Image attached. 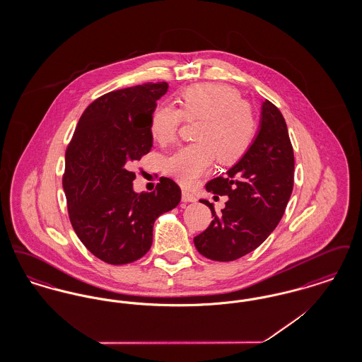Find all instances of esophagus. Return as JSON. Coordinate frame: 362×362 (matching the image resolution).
Returning a JSON list of instances; mask_svg holds the SVG:
<instances>
[{
    "label": "esophagus",
    "instance_id": "34e87169",
    "mask_svg": "<svg viewBox=\"0 0 362 362\" xmlns=\"http://www.w3.org/2000/svg\"><path fill=\"white\" fill-rule=\"evenodd\" d=\"M182 201H183V202H195L197 198H195L191 192H189V191H183V192H182Z\"/></svg>",
    "mask_w": 362,
    "mask_h": 362
}]
</instances>
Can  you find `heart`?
I'll return each instance as SVG.
<instances>
[{
    "label": "heart",
    "mask_w": 362,
    "mask_h": 362,
    "mask_svg": "<svg viewBox=\"0 0 362 362\" xmlns=\"http://www.w3.org/2000/svg\"><path fill=\"white\" fill-rule=\"evenodd\" d=\"M180 110L160 104L152 115L151 132L160 144L176 137L185 121H198L195 139L164 161V173L185 187L192 186L213 165L236 163L251 146L257 122L239 90L225 84H198L186 88L179 98Z\"/></svg>",
    "instance_id": "obj_1"
}]
</instances>
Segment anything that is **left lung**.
<instances>
[{
  "label": "left lung",
  "instance_id": "8db88e82",
  "mask_svg": "<svg viewBox=\"0 0 362 362\" xmlns=\"http://www.w3.org/2000/svg\"><path fill=\"white\" fill-rule=\"evenodd\" d=\"M294 155L286 122L274 104L264 100L258 136L226 176L211 179L207 191L226 195L221 214L205 199L213 221L194 238L198 252L217 262L241 258L269 238L289 202Z\"/></svg>",
  "mask_w": 362,
  "mask_h": 362
}]
</instances>
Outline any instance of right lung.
Segmentation results:
<instances>
[{"mask_svg": "<svg viewBox=\"0 0 362 362\" xmlns=\"http://www.w3.org/2000/svg\"><path fill=\"white\" fill-rule=\"evenodd\" d=\"M167 83L108 92L83 112L65 153L62 177L70 223L86 248L110 264L142 258L156 218L180 202L182 191L161 177L155 191L134 192V161L149 153L157 100Z\"/></svg>", "mask_w": 362, "mask_h": 362, "instance_id": "add662e5", "label": "right lung"}]
</instances>
